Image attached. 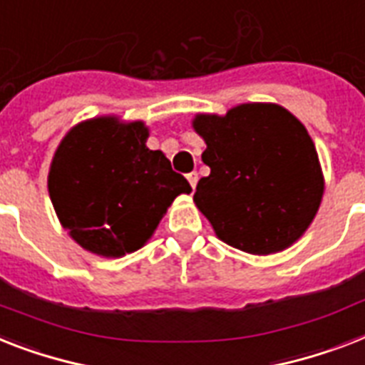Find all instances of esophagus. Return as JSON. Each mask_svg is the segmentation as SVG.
Returning a JSON list of instances; mask_svg holds the SVG:
<instances>
[{
    "label": "esophagus",
    "instance_id": "esophagus-1",
    "mask_svg": "<svg viewBox=\"0 0 365 365\" xmlns=\"http://www.w3.org/2000/svg\"><path fill=\"white\" fill-rule=\"evenodd\" d=\"M187 182H189V185L192 187V191H195V187H197V182H198V174L197 173L187 174Z\"/></svg>",
    "mask_w": 365,
    "mask_h": 365
}]
</instances>
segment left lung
<instances>
[{"instance_id":"8db88e82","label":"left lung","mask_w":365,"mask_h":365,"mask_svg":"<svg viewBox=\"0 0 365 365\" xmlns=\"http://www.w3.org/2000/svg\"><path fill=\"white\" fill-rule=\"evenodd\" d=\"M210 176L195 204L225 244L251 255L287 250L313 223L324 176L309 133L275 103H244L225 115L197 114Z\"/></svg>"}]
</instances>
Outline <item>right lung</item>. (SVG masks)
<instances>
[{
    "instance_id": "obj_1",
    "label": "right lung",
    "mask_w": 365,
    "mask_h": 365,
    "mask_svg": "<svg viewBox=\"0 0 365 365\" xmlns=\"http://www.w3.org/2000/svg\"><path fill=\"white\" fill-rule=\"evenodd\" d=\"M144 121L97 115L71 127L56 150L48 192L59 223L82 250L120 259L140 250L174 198L191 192Z\"/></svg>"
}]
</instances>
